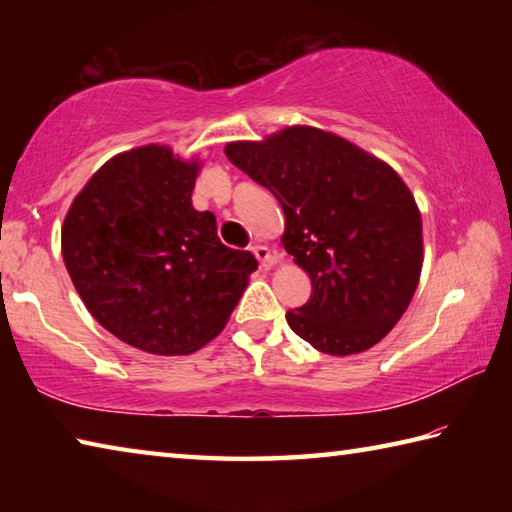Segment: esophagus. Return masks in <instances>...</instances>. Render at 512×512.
Returning a JSON list of instances; mask_svg holds the SVG:
<instances>
[{
    "label": "esophagus",
    "instance_id": "1",
    "mask_svg": "<svg viewBox=\"0 0 512 512\" xmlns=\"http://www.w3.org/2000/svg\"><path fill=\"white\" fill-rule=\"evenodd\" d=\"M253 253L259 259V264H262V268H266V271H268V268H273L277 264V259H280V257H277V253H273V250L268 248V246H264V244L253 246Z\"/></svg>",
    "mask_w": 512,
    "mask_h": 512
}]
</instances>
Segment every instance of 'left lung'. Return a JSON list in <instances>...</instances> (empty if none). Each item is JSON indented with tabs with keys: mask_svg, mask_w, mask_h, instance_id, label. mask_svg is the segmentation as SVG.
Segmentation results:
<instances>
[{
	"mask_svg": "<svg viewBox=\"0 0 512 512\" xmlns=\"http://www.w3.org/2000/svg\"><path fill=\"white\" fill-rule=\"evenodd\" d=\"M225 155L280 201L282 246L311 280L307 305L287 314L293 332L332 357L384 339L422 271V216L391 164L314 126L230 142Z\"/></svg>",
	"mask_w": 512,
	"mask_h": 512,
	"instance_id": "obj_1",
	"label": "left lung"
}]
</instances>
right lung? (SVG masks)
<instances>
[{
    "instance_id": "right-lung-1",
    "label": "right lung",
    "mask_w": 512,
    "mask_h": 512,
    "mask_svg": "<svg viewBox=\"0 0 512 512\" xmlns=\"http://www.w3.org/2000/svg\"><path fill=\"white\" fill-rule=\"evenodd\" d=\"M198 160L146 144L110 158L69 205L67 273L101 327L160 357L189 354L228 323L257 259L192 205Z\"/></svg>"
}]
</instances>
